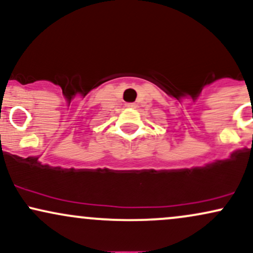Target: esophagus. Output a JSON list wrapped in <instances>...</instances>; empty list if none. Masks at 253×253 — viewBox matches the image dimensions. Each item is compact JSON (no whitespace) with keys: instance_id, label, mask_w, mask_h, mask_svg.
<instances>
[{"instance_id":"34e87169","label":"esophagus","mask_w":253,"mask_h":253,"mask_svg":"<svg viewBox=\"0 0 253 253\" xmlns=\"http://www.w3.org/2000/svg\"><path fill=\"white\" fill-rule=\"evenodd\" d=\"M126 107H128V108H133V107H135L134 103H126Z\"/></svg>"}]
</instances>
